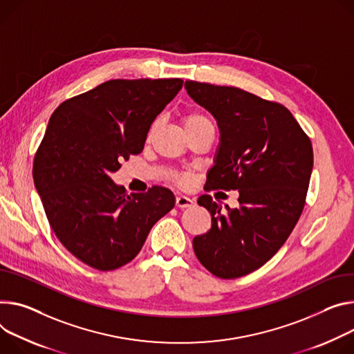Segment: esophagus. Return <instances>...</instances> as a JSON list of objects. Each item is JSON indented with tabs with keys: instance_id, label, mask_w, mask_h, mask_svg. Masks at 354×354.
<instances>
[{
	"instance_id": "34e87169",
	"label": "esophagus",
	"mask_w": 354,
	"mask_h": 354,
	"mask_svg": "<svg viewBox=\"0 0 354 354\" xmlns=\"http://www.w3.org/2000/svg\"><path fill=\"white\" fill-rule=\"evenodd\" d=\"M194 205H195V201H194V199H190V198L183 196V195L176 196V206H178L179 209L190 207V206H194Z\"/></svg>"
}]
</instances>
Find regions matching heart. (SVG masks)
<instances>
[{
    "label": "heart",
    "mask_w": 354,
    "mask_h": 354,
    "mask_svg": "<svg viewBox=\"0 0 354 354\" xmlns=\"http://www.w3.org/2000/svg\"><path fill=\"white\" fill-rule=\"evenodd\" d=\"M201 122H210L207 117H205L203 114L201 113H190L187 114L185 118H183V125L185 128L186 127H190V125H195V124H201ZM178 182L179 183H186L187 182V176H180L178 178Z\"/></svg>",
    "instance_id": "1"
}]
</instances>
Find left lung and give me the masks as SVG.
I'll return each mask as SVG.
<instances>
[{"label":"left lung","instance_id":"8db88e82","mask_svg":"<svg viewBox=\"0 0 354 354\" xmlns=\"http://www.w3.org/2000/svg\"><path fill=\"white\" fill-rule=\"evenodd\" d=\"M187 94L217 121L220 144L206 190H239V207L210 195L198 203L212 216L194 239L202 266L233 279L263 267L283 245L305 206L313 167L309 137L286 107L237 87L186 80Z\"/></svg>","mask_w":354,"mask_h":354}]
</instances>
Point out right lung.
Here are the masks:
<instances>
[{"label": "right lung", "instance_id": "right-lung-1", "mask_svg": "<svg viewBox=\"0 0 354 354\" xmlns=\"http://www.w3.org/2000/svg\"><path fill=\"white\" fill-rule=\"evenodd\" d=\"M182 84L109 80L53 111L32 174L53 233L88 267L111 271L130 263L153 224L174 209L169 189L128 195L110 174L144 149L151 124Z\"/></svg>", "mask_w": 354, "mask_h": 354}]
</instances>
